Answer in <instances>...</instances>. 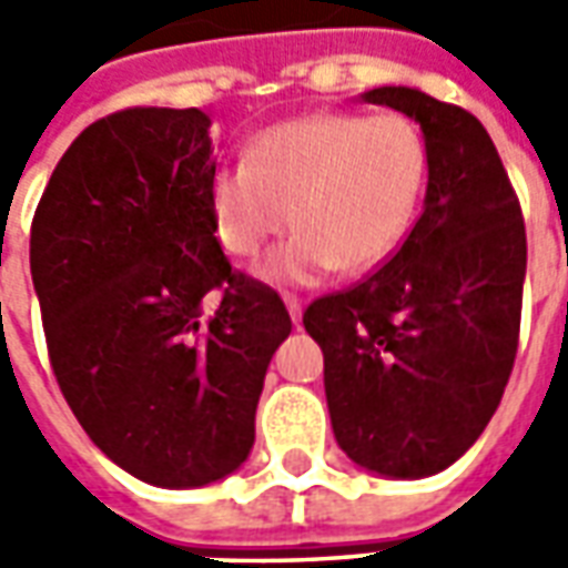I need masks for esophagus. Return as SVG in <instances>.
Wrapping results in <instances>:
<instances>
[{
  "label": "esophagus",
  "instance_id": "1",
  "mask_svg": "<svg viewBox=\"0 0 568 568\" xmlns=\"http://www.w3.org/2000/svg\"><path fill=\"white\" fill-rule=\"evenodd\" d=\"M283 301H285V307H288V316H292V322H301V307H304V304H301V297L283 295Z\"/></svg>",
  "mask_w": 568,
  "mask_h": 568
}]
</instances>
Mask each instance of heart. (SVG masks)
<instances>
[{"mask_svg":"<svg viewBox=\"0 0 568 568\" xmlns=\"http://www.w3.org/2000/svg\"><path fill=\"white\" fill-rule=\"evenodd\" d=\"M426 185L428 145L410 118L316 112L261 130L248 161L215 170L210 206L236 258H255L295 222L261 273L313 283L381 267L410 234Z\"/></svg>","mask_w":568,"mask_h":568,"instance_id":"heart-1","label":"heart"}]
</instances>
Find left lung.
<instances>
[{
	"mask_svg": "<svg viewBox=\"0 0 568 568\" xmlns=\"http://www.w3.org/2000/svg\"><path fill=\"white\" fill-rule=\"evenodd\" d=\"M362 100L419 124L426 203L393 258L316 297L304 328L325 356L341 450L377 475L428 477L480 438L511 377L524 212L489 133L463 105L414 88H374Z\"/></svg>",
	"mask_w": 568,
	"mask_h": 568,
	"instance_id": "left-lung-1",
	"label": "left lung"
}]
</instances>
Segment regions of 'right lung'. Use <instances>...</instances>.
Instances as JSON below:
<instances>
[{
	"instance_id": "add662e5",
	"label": "right lung",
	"mask_w": 568,
	"mask_h": 568,
	"mask_svg": "<svg viewBox=\"0 0 568 568\" xmlns=\"http://www.w3.org/2000/svg\"><path fill=\"white\" fill-rule=\"evenodd\" d=\"M212 175L200 109H121L69 145L32 215L60 393L93 444L154 487H203L246 463L292 332L283 297L219 246Z\"/></svg>"
}]
</instances>
